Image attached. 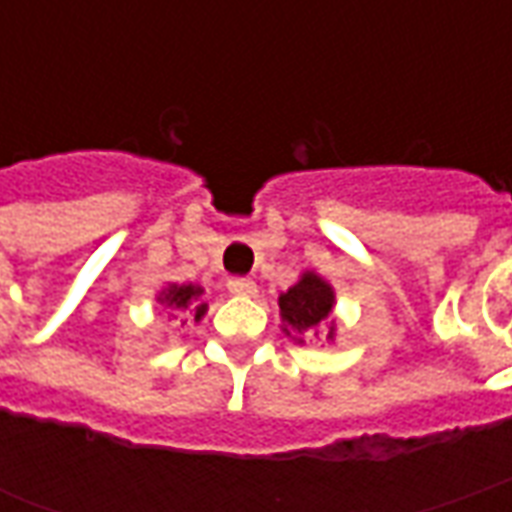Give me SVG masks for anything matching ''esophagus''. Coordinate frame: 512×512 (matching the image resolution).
<instances>
[{
  "mask_svg": "<svg viewBox=\"0 0 512 512\" xmlns=\"http://www.w3.org/2000/svg\"><path fill=\"white\" fill-rule=\"evenodd\" d=\"M227 288H230V293H235V296H255L257 293V285L252 282V279H244V277H235L227 282Z\"/></svg>",
  "mask_w": 512,
  "mask_h": 512,
  "instance_id": "esophagus-1",
  "label": "esophagus"
}]
</instances>
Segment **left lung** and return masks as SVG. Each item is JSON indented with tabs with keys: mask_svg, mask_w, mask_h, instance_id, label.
<instances>
[{
	"mask_svg": "<svg viewBox=\"0 0 512 512\" xmlns=\"http://www.w3.org/2000/svg\"><path fill=\"white\" fill-rule=\"evenodd\" d=\"M337 293L332 282L323 279L318 271H301L296 285H290L285 293H279V318H282V332L288 334L293 343H304V337H323L334 343L337 337V321L332 318Z\"/></svg>",
	"mask_w": 512,
	"mask_h": 512,
	"instance_id": "1",
	"label": "left lung"
}]
</instances>
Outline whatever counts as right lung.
<instances>
[{
  "mask_svg": "<svg viewBox=\"0 0 512 512\" xmlns=\"http://www.w3.org/2000/svg\"><path fill=\"white\" fill-rule=\"evenodd\" d=\"M202 293L205 290L200 285H191V282L189 285H175V282H169V285L158 290L156 301L172 312V318L175 315H189V321L200 323L205 318V312H208V304L202 301Z\"/></svg>",
  "mask_w": 512,
  "mask_h": 512,
  "instance_id": "1",
  "label": "right lung"
}]
</instances>
